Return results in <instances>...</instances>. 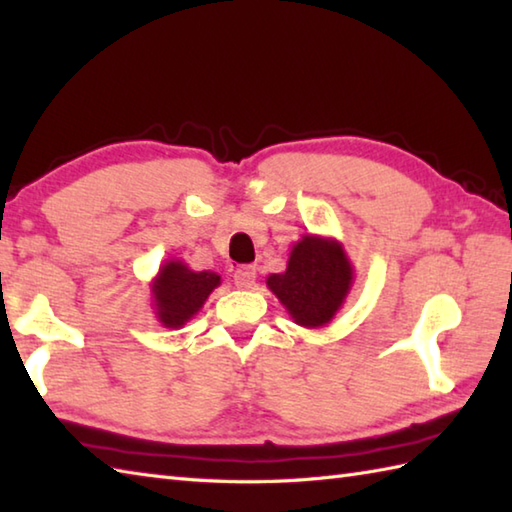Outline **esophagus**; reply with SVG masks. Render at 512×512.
<instances>
[{
	"instance_id": "1",
	"label": "esophagus",
	"mask_w": 512,
	"mask_h": 512,
	"mask_svg": "<svg viewBox=\"0 0 512 512\" xmlns=\"http://www.w3.org/2000/svg\"><path fill=\"white\" fill-rule=\"evenodd\" d=\"M255 266H239L235 270V286L242 288V290H248L255 286Z\"/></svg>"
}]
</instances>
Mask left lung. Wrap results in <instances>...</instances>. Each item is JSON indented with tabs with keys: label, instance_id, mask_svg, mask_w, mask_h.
<instances>
[{
	"label": "left lung",
	"instance_id": "8db88e82",
	"mask_svg": "<svg viewBox=\"0 0 512 512\" xmlns=\"http://www.w3.org/2000/svg\"><path fill=\"white\" fill-rule=\"evenodd\" d=\"M268 290L301 328L332 323L354 286V266L334 237L303 235L292 246L284 273L266 279Z\"/></svg>",
	"mask_w": 512,
	"mask_h": 512
}]
</instances>
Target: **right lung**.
<instances>
[{"mask_svg": "<svg viewBox=\"0 0 512 512\" xmlns=\"http://www.w3.org/2000/svg\"><path fill=\"white\" fill-rule=\"evenodd\" d=\"M220 284L222 277L213 270H193L182 259H165L149 284L156 321L169 330L184 328Z\"/></svg>", "mask_w": 512, "mask_h": 512, "instance_id": "right-lung-1", "label": "right lung"}]
</instances>
